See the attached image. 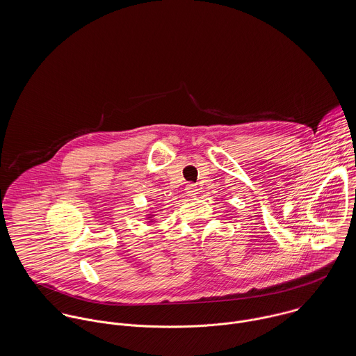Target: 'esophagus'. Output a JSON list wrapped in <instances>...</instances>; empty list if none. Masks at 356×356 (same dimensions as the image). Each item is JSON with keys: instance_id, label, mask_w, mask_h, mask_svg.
<instances>
[{"instance_id": "esophagus-1", "label": "esophagus", "mask_w": 356, "mask_h": 356, "mask_svg": "<svg viewBox=\"0 0 356 356\" xmlns=\"http://www.w3.org/2000/svg\"><path fill=\"white\" fill-rule=\"evenodd\" d=\"M185 191H186V195H188V196L193 197V196H196V195H197V191H199V189H197V186H196V185L189 184V185H186Z\"/></svg>"}]
</instances>
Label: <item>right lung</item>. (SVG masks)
I'll return each instance as SVG.
<instances>
[{
    "label": "right lung",
    "mask_w": 356,
    "mask_h": 356,
    "mask_svg": "<svg viewBox=\"0 0 356 356\" xmlns=\"http://www.w3.org/2000/svg\"><path fill=\"white\" fill-rule=\"evenodd\" d=\"M153 216H154V215H152V213H148V215H147V218L149 219V223H151V222H153Z\"/></svg>",
    "instance_id": "obj_1"
}]
</instances>
